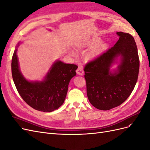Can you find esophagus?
<instances>
[{"mask_svg":"<svg viewBox=\"0 0 150 150\" xmlns=\"http://www.w3.org/2000/svg\"><path fill=\"white\" fill-rule=\"evenodd\" d=\"M76 73L79 75H81V76L83 75L84 74V70H83V67L79 66L78 67V69H76Z\"/></svg>","mask_w":150,"mask_h":150,"instance_id":"esophagus-1","label":"esophagus"}]
</instances>
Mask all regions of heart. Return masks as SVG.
Wrapping results in <instances>:
<instances>
[{
    "label": "heart",
    "instance_id": "obj_1",
    "mask_svg": "<svg viewBox=\"0 0 150 150\" xmlns=\"http://www.w3.org/2000/svg\"><path fill=\"white\" fill-rule=\"evenodd\" d=\"M98 41V39L93 38L91 40H86V42L83 43H81L78 45V48H82L86 46H91V45L94 44L95 42ZM106 49V44L102 42H99L96 44H95L94 46L90 49L88 52L86 56V58L87 59H91L93 58H94L99 56V54L102 53L104 50Z\"/></svg>",
    "mask_w": 150,
    "mask_h": 150
}]
</instances>
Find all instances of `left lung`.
Returning <instances> with one entry per match:
<instances>
[{"label": "left lung", "mask_w": 150, "mask_h": 150, "mask_svg": "<svg viewBox=\"0 0 150 150\" xmlns=\"http://www.w3.org/2000/svg\"><path fill=\"white\" fill-rule=\"evenodd\" d=\"M119 40L84 67L87 96L89 102L100 110H110L123 103L130 96L137 84L139 59L132 35L117 32ZM122 57L119 70L115 74L109 67L115 58Z\"/></svg>", "instance_id": "obj_1"}]
</instances>
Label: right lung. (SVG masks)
<instances>
[{
	"mask_svg": "<svg viewBox=\"0 0 150 150\" xmlns=\"http://www.w3.org/2000/svg\"><path fill=\"white\" fill-rule=\"evenodd\" d=\"M17 50L12 59V75L16 89L23 100L35 110L51 112L64 103L69 81L76 75L78 66L57 61L42 82H29L19 68Z\"/></svg>",
	"mask_w": 150,
	"mask_h": 150,
	"instance_id": "obj_1",
	"label": "right lung"
}]
</instances>
